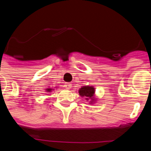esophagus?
I'll return each mask as SVG.
<instances>
[{"instance_id":"esophagus-1","label":"esophagus","mask_w":151,"mask_h":151,"mask_svg":"<svg viewBox=\"0 0 151 151\" xmlns=\"http://www.w3.org/2000/svg\"><path fill=\"white\" fill-rule=\"evenodd\" d=\"M64 87L66 88V89H70V88H71V87H72V85H71L70 83H65Z\"/></svg>"}]
</instances>
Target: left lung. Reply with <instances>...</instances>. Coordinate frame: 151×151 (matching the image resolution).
Masks as SVG:
<instances>
[{"label": "left lung", "instance_id": "8db88e82", "mask_svg": "<svg viewBox=\"0 0 151 151\" xmlns=\"http://www.w3.org/2000/svg\"><path fill=\"white\" fill-rule=\"evenodd\" d=\"M79 93L81 96H86L87 99L88 98H91L92 99L93 96H94L95 90L94 88L91 87V86H86V87H82L79 91Z\"/></svg>", "mask_w": 151, "mask_h": 151}]
</instances>
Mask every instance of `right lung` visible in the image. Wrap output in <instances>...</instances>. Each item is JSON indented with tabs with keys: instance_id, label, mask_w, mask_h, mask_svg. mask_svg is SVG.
Returning <instances> with one entry per match:
<instances>
[{
	"instance_id": "1",
	"label": "right lung",
	"mask_w": 151,
	"mask_h": 151,
	"mask_svg": "<svg viewBox=\"0 0 151 151\" xmlns=\"http://www.w3.org/2000/svg\"><path fill=\"white\" fill-rule=\"evenodd\" d=\"M50 91H51L50 88H49V89H48V92H50Z\"/></svg>"
}]
</instances>
